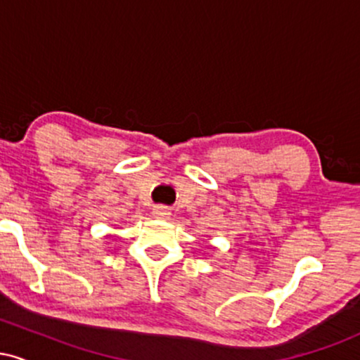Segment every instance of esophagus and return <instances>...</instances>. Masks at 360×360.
<instances>
[{"label": "esophagus", "mask_w": 360, "mask_h": 360, "mask_svg": "<svg viewBox=\"0 0 360 360\" xmlns=\"http://www.w3.org/2000/svg\"><path fill=\"white\" fill-rule=\"evenodd\" d=\"M152 214H154L155 218H160V220H167V218L171 217V208L164 205H157L154 206V210H152Z\"/></svg>", "instance_id": "obj_1"}]
</instances>
